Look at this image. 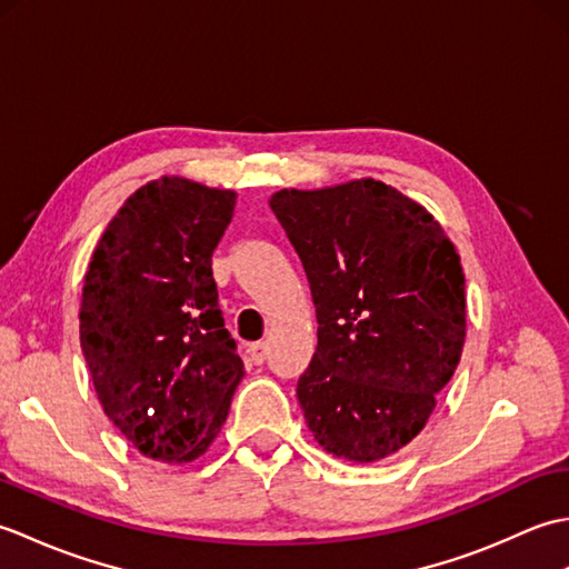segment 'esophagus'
Instances as JSON below:
<instances>
[{"label": "esophagus", "mask_w": 569, "mask_h": 569, "mask_svg": "<svg viewBox=\"0 0 569 569\" xmlns=\"http://www.w3.org/2000/svg\"><path fill=\"white\" fill-rule=\"evenodd\" d=\"M249 359L253 361V365H263V359H266V345H263V342L249 345Z\"/></svg>", "instance_id": "esophagus-1"}]
</instances>
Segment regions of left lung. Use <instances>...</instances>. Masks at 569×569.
I'll use <instances>...</instances> for the list:
<instances>
[{"label": "left lung", "instance_id": "8db88e82", "mask_svg": "<svg viewBox=\"0 0 569 569\" xmlns=\"http://www.w3.org/2000/svg\"><path fill=\"white\" fill-rule=\"evenodd\" d=\"M296 247L318 316L298 379L312 438L369 465L426 428L467 335L465 273L438 220L373 178L283 188L269 200Z\"/></svg>", "mask_w": 569, "mask_h": 569}]
</instances>
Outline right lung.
Masks as SVG:
<instances>
[{"instance_id":"1","label":"right lung","mask_w":569,"mask_h":569,"mask_svg":"<svg viewBox=\"0 0 569 569\" xmlns=\"http://www.w3.org/2000/svg\"><path fill=\"white\" fill-rule=\"evenodd\" d=\"M234 204V190L149 180L107 224L84 273L80 347L94 393L156 462L208 452L244 377L212 278Z\"/></svg>"}]
</instances>
